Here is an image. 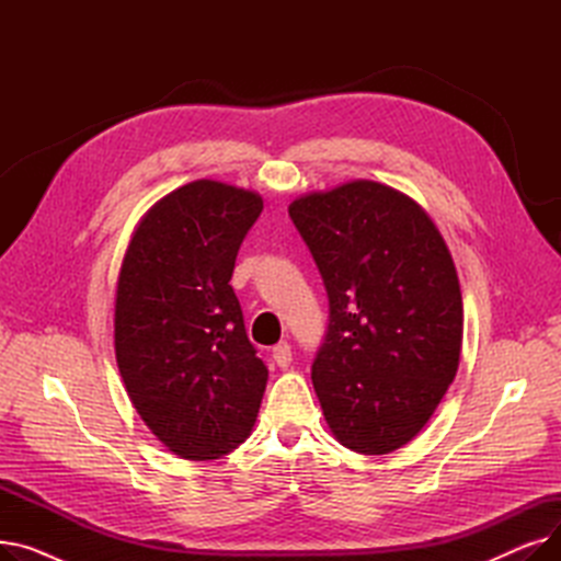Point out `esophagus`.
Segmentation results:
<instances>
[{
	"mask_svg": "<svg viewBox=\"0 0 561 561\" xmlns=\"http://www.w3.org/2000/svg\"><path fill=\"white\" fill-rule=\"evenodd\" d=\"M290 345L288 343H277L273 347V362L279 366V368H288L290 366Z\"/></svg>",
	"mask_w": 561,
	"mask_h": 561,
	"instance_id": "obj_1",
	"label": "esophagus"
}]
</instances>
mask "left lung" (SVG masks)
Masks as SVG:
<instances>
[{
  "label": "left lung",
  "mask_w": 561,
  "mask_h": 561,
  "mask_svg": "<svg viewBox=\"0 0 561 561\" xmlns=\"http://www.w3.org/2000/svg\"><path fill=\"white\" fill-rule=\"evenodd\" d=\"M330 296L311 368L334 438L389 455L432 419L459 368L463 305L453 254L423 206L373 180L288 204Z\"/></svg>",
  "instance_id": "obj_1"
}]
</instances>
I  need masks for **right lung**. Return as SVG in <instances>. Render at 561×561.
<instances>
[{
	"instance_id": "add662e5",
	"label": "right lung",
	"mask_w": 561,
	"mask_h": 561,
	"mask_svg": "<svg viewBox=\"0 0 561 561\" xmlns=\"http://www.w3.org/2000/svg\"><path fill=\"white\" fill-rule=\"evenodd\" d=\"M263 209L256 191L195 180L131 231L113 302V347L142 423L182 459H218L250 436L268 370L229 284Z\"/></svg>"
}]
</instances>
